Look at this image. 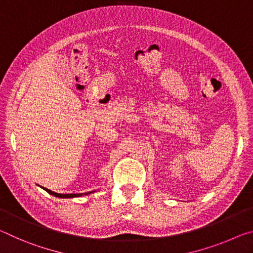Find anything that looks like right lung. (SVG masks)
<instances>
[{"instance_id":"add662e5","label":"right lung","mask_w":253,"mask_h":253,"mask_svg":"<svg viewBox=\"0 0 253 253\" xmlns=\"http://www.w3.org/2000/svg\"><path fill=\"white\" fill-rule=\"evenodd\" d=\"M45 192L50 194V195L52 196H56V197H59V198H73V197H80V196H83V195H88V194L90 193H94V192H88V193H81V194H58V193H55V192H51L50 189L48 188H44L42 187Z\"/></svg>"}]
</instances>
